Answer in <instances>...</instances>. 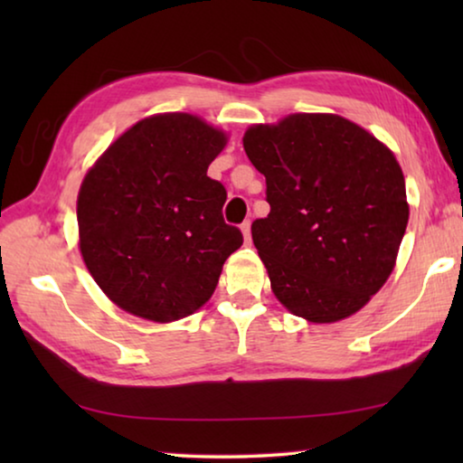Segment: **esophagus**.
<instances>
[{"label":"esophagus","mask_w":463,"mask_h":463,"mask_svg":"<svg viewBox=\"0 0 463 463\" xmlns=\"http://www.w3.org/2000/svg\"><path fill=\"white\" fill-rule=\"evenodd\" d=\"M241 232H242V239H245V242L249 245V242H250V224L249 222H242L241 224Z\"/></svg>","instance_id":"esophagus-1"}]
</instances>
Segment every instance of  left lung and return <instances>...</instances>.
<instances>
[{
  "label": "left lung",
  "instance_id": "8db88e82",
  "mask_svg": "<svg viewBox=\"0 0 463 463\" xmlns=\"http://www.w3.org/2000/svg\"><path fill=\"white\" fill-rule=\"evenodd\" d=\"M242 146L268 184L250 226L271 292L292 315L331 325L362 310L394 271L409 224L394 153L339 114L253 124Z\"/></svg>",
  "mask_w": 463,
  "mask_h": 463
}]
</instances>
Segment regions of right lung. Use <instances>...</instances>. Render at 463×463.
I'll return each instance as SVG.
<instances>
[{
	"instance_id": "add662e5",
	"label": "right lung",
	"mask_w": 463,
	"mask_h": 463,
	"mask_svg": "<svg viewBox=\"0 0 463 463\" xmlns=\"http://www.w3.org/2000/svg\"><path fill=\"white\" fill-rule=\"evenodd\" d=\"M229 135L187 112L153 114L109 145L77 195L80 250L116 307L174 323L213 298L222 265L242 245L224 224L226 190L208 165Z\"/></svg>"
}]
</instances>
